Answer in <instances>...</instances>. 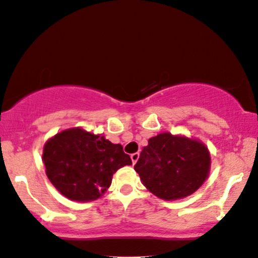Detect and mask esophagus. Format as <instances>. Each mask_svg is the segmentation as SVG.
<instances>
[{"label": "esophagus", "mask_w": 258, "mask_h": 258, "mask_svg": "<svg viewBox=\"0 0 258 258\" xmlns=\"http://www.w3.org/2000/svg\"><path fill=\"white\" fill-rule=\"evenodd\" d=\"M130 158H132L133 164H135L136 161L139 160V158H140V153H134V154H132V155H130Z\"/></svg>", "instance_id": "esophagus-1"}]
</instances>
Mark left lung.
Here are the masks:
<instances>
[{
  "mask_svg": "<svg viewBox=\"0 0 258 258\" xmlns=\"http://www.w3.org/2000/svg\"><path fill=\"white\" fill-rule=\"evenodd\" d=\"M211 164V153L201 140L161 133L148 140L134 168L153 195L174 201L201 187Z\"/></svg>",
  "mask_w": 258,
  "mask_h": 258,
  "instance_id": "obj_1",
  "label": "left lung"
}]
</instances>
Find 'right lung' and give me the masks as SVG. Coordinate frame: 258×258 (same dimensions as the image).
Returning a JSON list of instances; mask_svg holds the SVG:
<instances>
[{
    "label": "right lung",
    "mask_w": 258,
    "mask_h": 258,
    "mask_svg": "<svg viewBox=\"0 0 258 258\" xmlns=\"http://www.w3.org/2000/svg\"><path fill=\"white\" fill-rule=\"evenodd\" d=\"M41 159L52 185L76 202L99 199L110 187L113 173L133 164L119 144L81 126L64 129L47 140Z\"/></svg>",
    "instance_id": "1"
}]
</instances>
